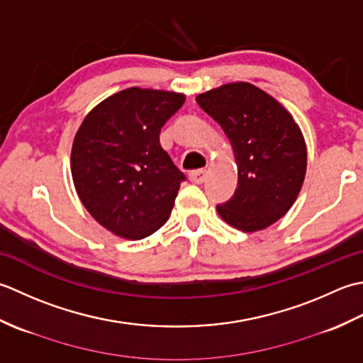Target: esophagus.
<instances>
[{
  "mask_svg": "<svg viewBox=\"0 0 363 363\" xmlns=\"http://www.w3.org/2000/svg\"><path fill=\"white\" fill-rule=\"evenodd\" d=\"M189 180L196 184H201L206 180V171L203 169H197V171H191L189 172Z\"/></svg>",
  "mask_w": 363,
  "mask_h": 363,
  "instance_id": "34e87169",
  "label": "esophagus"
}]
</instances>
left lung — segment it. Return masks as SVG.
Listing matches in <instances>:
<instances>
[{
    "label": "left lung",
    "mask_w": 363,
    "mask_h": 363,
    "mask_svg": "<svg viewBox=\"0 0 363 363\" xmlns=\"http://www.w3.org/2000/svg\"><path fill=\"white\" fill-rule=\"evenodd\" d=\"M197 103L230 139L238 186L219 216L242 232L274 224L291 208L306 177L307 150L290 113L262 89L230 83L197 95Z\"/></svg>",
    "instance_id": "obj_1"
}]
</instances>
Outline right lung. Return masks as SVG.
I'll return each instance as SVG.
<instances>
[{
    "label": "right lung",
    "mask_w": 363,
    "mask_h": 363,
    "mask_svg": "<svg viewBox=\"0 0 363 363\" xmlns=\"http://www.w3.org/2000/svg\"><path fill=\"white\" fill-rule=\"evenodd\" d=\"M184 95L130 87L87 114L72 149L81 202L109 232L143 240L172 211L186 177L162 149L160 133Z\"/></svg>",
    "instance_id": "obj_1"
}]
</instances>
